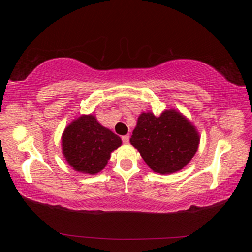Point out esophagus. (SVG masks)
<instances>
[{
	"label": "esophagus",
	"mask_w": 252,
	"mask_h": 252,
	"mask_svg": "<svg viewBox=\"0 0 252 252\" xmlns=\"http://www.w3.org/2000/svg\"><path fill=\"white\" fill-rule=\"evenodd\" d=\"M122 141H123L124 144H128V143H129V135L126 134V135L122 136Z\"/></svg>",
	"instance_id": "34e87169"
}]
</instances>
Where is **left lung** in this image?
<instances>
[{
  "label": "left lung",
  "instance_id": "8db88e82",
  "mask_svg": "<svg viewBox=\"0 0 252 252\" xmlns=\"http://www.w3.org/2000/svg\"><path fill=\"white\" fill-rule=\"evenodd\" d=\"M201 136L192 122L177 109L164 110L158 117L142 112L130 138L144 162L155 172L180 171L191 161Z\"/></svg>",
  "mask_w": 252,
  "mask_h": 252
}]
</instances>
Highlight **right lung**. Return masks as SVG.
Listing matches in <instances>:
<instances>
[{
    "label": "right lung",
    "mask_w": 252,
    "mask_h": 252,
    "mask_svg": "<svg viewBox=\"0 0 252 252\" xmlns=\"http://www.w3.org/2000/svg\"><path fill=\"white\" fill-rule=\"evenodd\" d=\"M62 154L72 169L86 174L102 171L111 152L122 145L119 135L98 123L94 114H82L62 133Z\"/></svg>",
    "instance_id": "right-lung-1"
}]
</instances>
